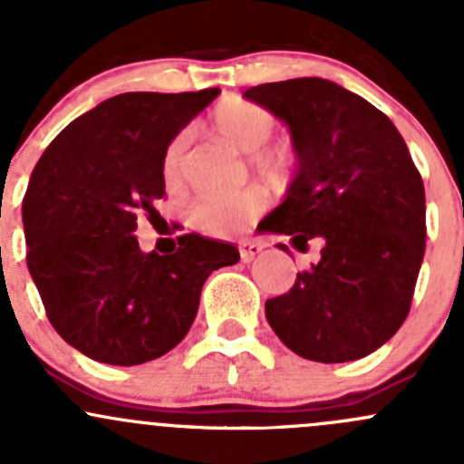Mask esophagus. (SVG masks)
Returning a JSON list of instances; mask_svg holds the SVG:
<instances>
[{
    "instance_id": "1",
    "label": "esophagus",
    "mask_w": 464,
    "mask_h": 464,
    "mask_svg": "<svg viewBox=\"0 0 464 464\" xmlns=\"http://www.w3.org/2000/svg\"><path fill=\"white\" fill-rule=\"evenodd\" d=\"M237 251H240L242 262H251L262 251V245L256 240H242L237 242Z\"/></svg>"
}]
</instances>
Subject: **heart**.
Masks as SVG:
<instances>
[{"mask_svg":"<svg viewBox=\"0 0 464 464\" xmlns=\"http://www.w3.org/2000/svg\"><path fill=\"white\" fill-rule=\"evenodd\" d=\"M215 137L242 152H256V163L266 170H278L289 163V152L280 145H265L276 128V116L266 107L240 96H228L210 116ZM186 148L188 132H179L166 145L161 159L163 181L168 188L184 186ZM266 198L258 188H246L231 195H204L188 208L190 227L206 236L222 237L242 231L265 210Z\"/></svg>","mask_w":464,"mask_h":464,"instance_id":"heart-1","label":"heart"}]
</instances>
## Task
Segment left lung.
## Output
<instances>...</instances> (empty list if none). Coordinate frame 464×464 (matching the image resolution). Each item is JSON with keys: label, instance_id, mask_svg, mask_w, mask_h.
I'll return each instance as SVG.
<instances>
[{"label": "left lung", "instance_id": "obj_1", "mask_svg": "<svg viewBox=\"0 0 464 464\" xmlns=\"http://www.w3.org/2000/svg\"><path fill=\"white\" fill-rule=\"evenodd\" d=\"M245 98L289 125L298 159L287 198L262 227L292 236L296 249L325 240L319 265L265 303L266 321L310 362L366 357L400 330L413 301L427 242L420 170L392 121L336 82H266Z\"/></svg>", "mask_w": 464, "mask_h": 464}]
</instances>
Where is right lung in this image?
<instances>
[{"mask_svg": "<svg viewBox=\"0 0 464 464\" xmlns=\"http://www.w3.org/2000/svg\"><path fill=\"white\" fill-rule=\"evenodd\" d=\"M219 93L128 92L67 125L22 202L26 265L60 336L111 366L170 353L193 325L210 271L236 265L233 245L198 233L170 254L139 249L137 218L152 222L166 195V145Z\"/></svg>", "mask_w": 464, "mask_h": 464, "instance_id": "right-lung-1", "label": "right lung"}]
</instances>
